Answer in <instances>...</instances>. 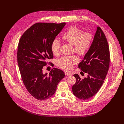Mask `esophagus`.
Masks as SVG:
<instances>
[{"label":"esophagus","mask_w":124,"mask_h":124,"mask_svg":"<svg viewBox=\"0 0 124 124\" xmlns=\"http://www.w3.org/2000/svg\"><path fill=\"white\" fill-rule=\"evenodd\" d=\"M65 75H67V76H69V75H70V74L69 73L67 72H65Z\"/></svg>","instance_id":"esophagus-1"}]
</instances>
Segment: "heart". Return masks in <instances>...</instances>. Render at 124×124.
Listing matches in <instances>:
<instances>
[{"label":"heart","instance_id":"b5f03b06","mask_svg":"<svg viewBox=\"0 0 124 124\" xmlns=\"http://www.w3.org/2000/svg\"><path fill=\"white\" fill-rule=\"evenodd\" d=\"M93 35L89 32H83V31L76 27H72L68 30L62 36V39L74 46L76 53L80 55L85 54L92 46ZM61 43L57 39L52 41L51 44V51L53 54L57 55L60 53ZM78 61L75 56H65L58 60L59 67L65 70H70L73 65Z\"/></svg>","mask_w":124,"mask_h":124}]
</instances>
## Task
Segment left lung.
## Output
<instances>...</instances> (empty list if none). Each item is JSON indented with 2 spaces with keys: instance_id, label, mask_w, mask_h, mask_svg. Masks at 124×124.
I'll list each match as a JSON object with an SVG mask.
<instances>
[{
  "instance_id": "8db88e82",
  "label": "left lung",
  "mask_w": 124,
  "mask_h": 124,
  "mask_svg": "<svg viewBox=\"0 0 124 124\" xmlns=\"http://www.w3.org/2000/svg\"><path fill=\"white\" fill-rule=\"evenodd\" d=\"M109 61V50L107 38L101 28L97 27L92 46L83 60L78 64L79 68L88 74L87 77L81 79L79 75H73L76 79L72 86L74 95L83 100H88L95 95L106 78Z\"/></svg>"
}]
</instances>
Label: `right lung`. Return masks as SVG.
<instances>
[{
  "instance_id": "obj_1",
  "label": "right lung",
  "mask_w": 124,
  "mask_h": 124,
  "mask_svg": "<svg viewBox=\"0 0 124 124\" xmlns=\"http://www.w3.org/2000/svg\"><path fill=\"white\" fill-rule=\"evenodd\" d=\"M65 24L36 23L19 40L17 58L22 78L29 93L38 100H47L53 95L58 83L65 76L63 71L58 68H53L49 74H43L42 69L48 63V60L53 58L51 43Z\"/></svg>"
}]
</instances>
